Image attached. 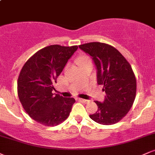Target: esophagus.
Instances as JSON below:
<instances>
[{
  "label": "esophagus",
  "mask_w": 155,
  "mask_h": 155,
  "mask_svg": "<svg viewBox=\"0 0 155 155\" xmlns=\"http://www.w3.org/2000/svg\"><path fill=\"white\" fill-rule=\"evenodd\" d=\"M78 101H80V102L83 103V104H87V103L88 102V101L84 100V99H82V98H79V99H78Z\"/></svg>",
  "instance_id": "esophagus-1"
}]
</instances>
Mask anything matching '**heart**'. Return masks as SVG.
Here are the masks:
<instances>
[{"label": "heart", "instance_id": "heart-1", "mask_svg": "<svg viewBox=\"0 0 155 155\" xmlns=\"http://www.w3.org/2000/svg\"><path fill=\"white\" fill-rule=\"evenodd\" d=\"M78 61H79V63L80 64V65H83L84 63L91 61V60H90V58L87 56H81L79 58Z\"/></svg>", "mask_w": 155, "mask_h": 155}]
</instances>
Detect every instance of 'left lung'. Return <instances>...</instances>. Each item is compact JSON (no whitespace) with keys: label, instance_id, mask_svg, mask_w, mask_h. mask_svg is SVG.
<instances>
[{"label":"left lung","instance_id":"obj_1","mask_svg":"<svg viewBox=\"0 0 155 155\" xmlns=\"http://www.w3.org/2000/svg\"><path fill=\"white\" fill-rule=\"evenodd\" d=\"M79 47L92 57L97 82L104 85V103L95 101L97 111L90 117L101 124H113L127 114L136 98V79L131 65L121 53L107 44L90 42Z\"/></svg>","mask_w":155,"mask_h":155}]
</instances>
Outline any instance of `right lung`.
I'll return each instance as SVG.
<instances>
[{
	"mask_svg": "<svg viewBox=\"0 0 155 155\" xmlns=\"http://www.w3.org/2000/svg\"><path fill=\"white\" fill-rule=\"evenodd\" d=\"M77 49V46H48L35 52L23 65L17 81V92L23 108L35 122L55 126L68 117L75 99L54 95L51 91Z\"/></svg>",
	"mask_w": 155,
	"mask_h": 155,
	"instance_id": "right-lung-1",
	"label": "right lung"
}]
</instances>
